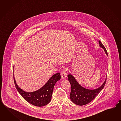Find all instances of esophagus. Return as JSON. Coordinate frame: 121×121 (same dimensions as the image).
I'll return each mask as SVG.
<instances>
[{
	"mask_svg": "<svg viewBox=\"0 0 121 121\" xmlns=\"http://www.w3.org/2000/svg\"><path fill=\"white\" fill-rule=\"evenodd\" d=\"M67 70V68H64V69H63V70L62 71L61 76L62 79H65L67 77V73H66Z\"/></svg>",
	"mask_w": 121,
	"mask_h": 121,
	"instance_id": "obj_1",
	"label": "esophagus"
}]
</instances>
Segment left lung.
<instances>
[{"label":"left lung","mask_w":121,"mask_h":121,"mask_svg":"<svg viewBox=\"0 0 121 121\" xmlns=\"http://www.w3.org/2000/svg\"><path fill=\"white\" fill-rule=\"evenodd\" d=\"M99 46L104 50L105 54L108 56L107 52L105 48L100 41H99ZM68 80L71 85V92L70 94L71 100L77 105H83L90 103L103 90L105 85L106 77L105 81L100 87L93 90L88 89L82 87L77 82V80L71 73L68 75Z\"/></svg>","instance_id":"left-lung-1"}]
</instances>
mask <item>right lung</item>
Instances as JSON below:
<instances>
[{
    "instance_id": "1",
    "label": "right lung",
    "mask_w": 121,
    "mask_h": 121,
    "mask_svg": "<svg viewBox=\"0 0 121 121\" xmlns=\"http://www.w3.org/2000/svg\"><path fill=\"white\" fill-rule=\"evenodd\" d=\"M60 78L61 76L59 73H56L53 75L48 82L38 90L31 92H27L18 86L14 76L15 85L18 93L28 103L39 107L47 105L50 102L54 85Z\"/></svg>"
}]
</instances>
